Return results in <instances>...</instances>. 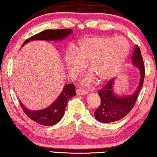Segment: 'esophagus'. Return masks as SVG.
I'll return each mask as SVG.
<instances>
[{
	"mask_svg": "<svg viewBox=\"0 0 157 157\" xmlns=\"http://www.w3.org/2000/svg\"><path fill=\"white\" fill-rule=\"evenodd\" d=\"M88 93V91L85 89H76V94H86Z\"/></svg>",
	"mask_w": 157,
	"mask_h": 157,
	"instance_id": "esophagus-1",
	"label": "esophagus"
}]
</instances>
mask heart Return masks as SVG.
<instances>
[{
    "instance_id": "1",
    "label": "heart",
    "mask_w": 157,
    "mask_h": 157,
    "mask_svg": "<svg viewBox=\"0 0 157 157\" xmlns=\"http://www.w3.org/2000/svg\"><path fill=\"white\" fill-rule=\"evenodd\" d=\"M129 43L123 36H96L81 42L76 51L67 52L65 61L71 74H78L89 63V71L100 82L111 78L123 64ZM91 80L87 77L83 83Z\"/></svg>"
}]
</instances>
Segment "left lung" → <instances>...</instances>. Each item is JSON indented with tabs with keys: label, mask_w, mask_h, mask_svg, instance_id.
Segmentation results:
<instances>
[{
	"label": "left lung",
	"mask_w": 157,
	"mask_h": 157,
	"mask_svg": "<svg viewBox=\"0 0 157 157\" xmlns=\"http://www.w3.org/2000/svg\"><path fill=\"white\" fill-rule=\"evenodd\" d=\"M132 62L138 66L141 72V80L137 90L131 96L126 97L116 96L112 90L114 79H110L98 91L101 103L98 108L94 113V115L95 118L99 122L109 123L120 121L127 115L134 107L140 91L143 86L145 77V67L143 57L137 44L134 48L132 55Z\"/></svg>",
	"instance_id": "8db88e82"
}]
</instances>
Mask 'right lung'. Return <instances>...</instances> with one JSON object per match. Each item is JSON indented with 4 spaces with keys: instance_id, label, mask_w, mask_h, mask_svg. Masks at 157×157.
Returning <instances> with one entry per match:
<instances>
[{
    "instance_id": "obj_1",
    "label": "right lung",
    "mask_w": 157,
    "mask_h": 157,
    "mask_svg": "<svg viewBox=\"0 0 157 157\" xmlns=\"http://www.w3.org/2000/svg\"><path fill=\"white\" fill-rule=\"evenodd\" d=\"M72 29H48L44 30L40 33L34 34L31 37L28 38L22 44V47L26 42L32 40H63L69 35ZM76 96V89L73 83L65 85L63 90L58 97V99L48 108L42 110H30L24 107L20 101V105L23 111L30 119L42 125H52L58 123L63 116L65 109L68 100L73 97Z\"/></svg>"
}]
</instances>
